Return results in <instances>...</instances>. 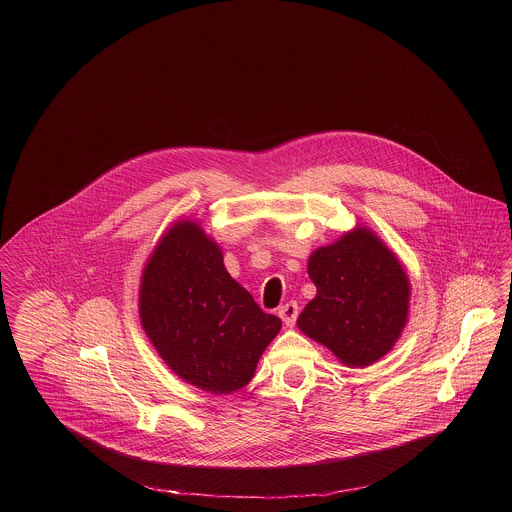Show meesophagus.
Wrapping results in <instances>:
<instances>
[{"mask_svg": "<svg viewBox=\"0 0 512 512\" xmlns=\"http://www.w3.org/2000/svg\"><path fill=\"white\" fill-rule=\"evenodd\" d=\"M278 313H280L282 321H284L288 327H292L293 323H295V319H297V313H299V305H297L295 301H288L286 305L280 307Z\"/></svg>", "mask_w": 512, "mask_h": 512, "instance_id": "1", "label": "esophagus"}]
</instances>
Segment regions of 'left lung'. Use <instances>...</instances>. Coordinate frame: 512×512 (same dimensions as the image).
<instances>
[{"mask_svg":"<svg viewBox=\"0 0 512 512\" xmlns=\"http://www.w3.org/2000/svg\"><path fill=\"white\" fill-rule=\"evenodd\" d=\"M307 274L317 288L297 317L307 337L359 368L392 349L406 325L410 284L398 258L368 228L315 250Z\"/></svg>","mask_w":512,"mask_h":512,"instance_id":"1","label":"left lung"}]
</instances>
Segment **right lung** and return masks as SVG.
<instances>
[{
  "label": "right lung",
  "instance_id": "1",
  "mask_svg": "<svg viewBox=\"0 0 512 512\" xmlns=\"http://www.w3.org/2000/svg\"><path fill=\"white\" fill-rule=\"evenodd\" d=\"M140 317L171 370L215 394L246 386L282 327L230 278L219 246L195 222H177L153 250Z\"/></svg>",
  "mask_w": 512,
  "mask_h": 512
}]
</instances>
